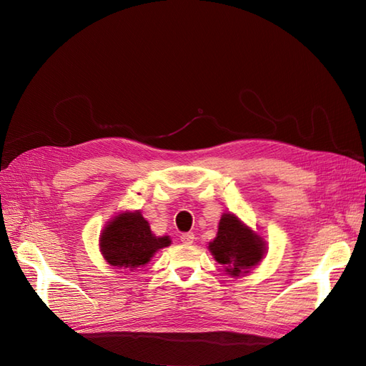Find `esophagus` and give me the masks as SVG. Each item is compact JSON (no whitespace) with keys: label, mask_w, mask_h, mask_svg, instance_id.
I'll return each mask as SVG.
<instances>
[{"label":"esophagus","mask_w":366,"mask_h":366,"mask_svg":"<svg viewBox=\"0 0 366 366\" xmlns=\"http://www.w3.org/2000/svg\"><path fill=\"white\" fill-rule=\"evenodd\" d=\"M194 234L192 232H186V234H182L180 235V241L183 242V244H192L194 242Z\"/></svg>","instance_id":"34e87169"}]
</instances>
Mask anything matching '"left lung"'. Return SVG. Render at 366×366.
<instances>
[{"mask_svg": "<svg viewBox=\"0 0 366 366\" xmlns=\"http://www.w3.org/2000/svg\"><path fill=\"white\" fill-rule=\"evenodd\" d=\"M209 250L227 274L239 276L249 273L264 258L265 242L234 214L227 212L219 219L218 234L209 242Z\"/></svg>", "mask_w": 366, "mask_h": 366, "instance_id": "left-lung-1", "label": "left lung"}]
</instances>
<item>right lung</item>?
I'll return each instance as SVG.
<instances>
[{"instance_id": "add662e5", "label": "right lung", "mask_w": 366, "mask_h": 366, "mask_svg": "<svg viewBox=\"0 0 366 366\" xmlns=\"http://www.w3.org/2000/svg\"><path fill=\"white\" fill-rule=\"evenodd\" d=\"M169 244V237H154L149 223L139 210L119 214L109 219L99 238L105 261L124 272L143 267L157 250Z\"/></svg>"}]
</instances>
